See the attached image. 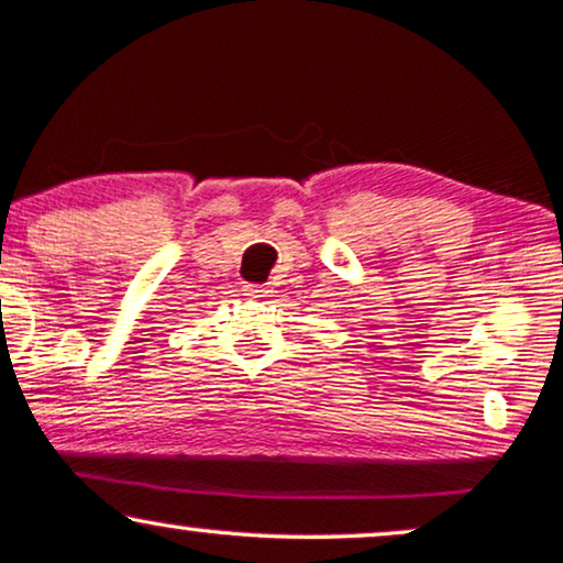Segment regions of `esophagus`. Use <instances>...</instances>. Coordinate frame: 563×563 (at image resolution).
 Returning <instances> with one entry per match:
<instances>
[{
  "label": "esophagus",
  "mask_w": 563,
  "mask_h": 563,
  "mask_svg": "<svg viewBox=\"0 0 563 563\" xmlns=\"http://www.w3.org/2000/svg\"><path fill=\"white\" fill-rule=\"evenodd\" d=\"M245 296H251V299H264V296H269V286H256V283H251V286H243Z\"/></svg>",
  "instance_id": "1"
}]
</instances>
